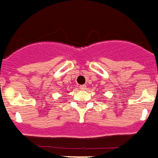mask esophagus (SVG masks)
<instances>
[{
    "instance_id": "esophagus-1",
    "label": "esophagus",
    "mask_w": 158,
    "mask_h": 158,
    "mask_svg": "<svg viewBox=\"0 0 158 158\" xmlns=\"http://www.w3.org/2000/svg\"><path fill=\"white\" fill-rule=\"evenodd\" d=\"M79 89H86V85H80V86H79Z\"/></svg>"
}]
</instances>
